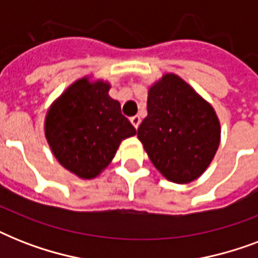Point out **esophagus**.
I'll use <instances>...</instances> for the list:
<instances>
[{"instance_id": "34e87169", "label": "esophagus", "mask_w": 258, "mask_h": 258, "mask_svg": "<svg viewBox=\"0 0 258 258\" xmlns=\"http://www.w3.org/2000/svg\"><path fill=\"white\" fill-rule=\"evenodd\" d=\"M131 123H133V125L135 128H138V125L141 124V117L138 116V115H135V116L131 117Z\"/></svg>"}]
</instances>
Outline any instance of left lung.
<instances>
[{"label":"left lung","instance_id":"1","mask_svg":"<svg viewBox=\"0 0 258 258\" xmlns=\"http://www.w3.org/2000/svg\"><path fill=\"white\" fill-rule=\"evenodd\" d=\"M220 137L212 105L176 75H165L150 88L147 116L138 127V138L167 179H197L216 155Z\"/></svg>","mask_w":258,"mask_h":258}]
</instances>
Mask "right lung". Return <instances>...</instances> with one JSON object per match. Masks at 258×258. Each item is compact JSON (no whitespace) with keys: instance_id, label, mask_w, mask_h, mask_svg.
Instances as JSON below:
<instances>
[{"instance_id":"add662e5","label":"right lung","mask_w":258,"mask_h":258,"mask_svg":"<svg viewBox=\"0 0 258 258\" xmlns=\"http://www.w3.org/2000/svg\"><path fill=\"white\" fill-rule=\"evenodd\" d=\"M108 89L107 83L82 79L46 115L45 137L54 157L84 179L95 178L112 161L120 142L137 134Z\"/></svg>"}]
</instances>
